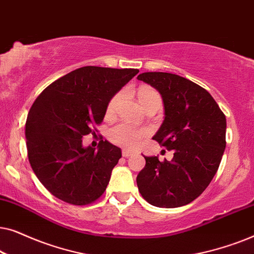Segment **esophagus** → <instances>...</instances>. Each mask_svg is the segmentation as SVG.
I'll return each instance as SVG.
<instances>
[{
  "label": "esophagus",
  "mask_w": 254,
  "mask_h": 254,
  "mask_svg": "<svg viewBox=\"0 0 254 254\" xmlns=\"http://www.w3.org/2000/svg\"><path fill=\"white\" fill-rule=\"evenodd\" d=\"M135 154H136V152L131 151V150H129V149H124V150H123V156H124V157H126V158L131 157V156L135 155Z\"/></svg>",
  "instance_id": "1"
}]
</instances>
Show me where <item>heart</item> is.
Wrapping results in <instances>:
<instances>
[{
    "label": "heart",
    "instance_id": "heart-1",
    "mask_svg": "<svg viewBox=\"0 0 254 254\" xmlns=\"http://www.w3.org/2000/svg\"><path fill=\"white\" fill-rule=\"evenodd\" d=\"M152 98L161 99L159 98V95L155 91V90L147 88V86H143V88L140 89V91H138V100H140V102ZM120 99L121 95L118 93V95L114 96L113 98L110 100L109 105H107V113H113L114 111L117 110V107L120 103ZM145 135H147V131L144 129L135 128L126 123H120L116 125V126L111 128L109 131V136L111 138V141H113L114 143L117 144L125 145V147H137V145L141 143V141L143 140Z\"/></svg>",
    "mask_w": 254,
    "mask_h": 254
}]
</instances>
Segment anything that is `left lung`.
I'll return each instance as SVG.
<instances>
[{"mask_svg":"<svg viewBox=\"0 0 254 254\" xmlns=\"http://www.w3.org/2000/svg\"><path fill=\"white\" fill-rule=\"evenodd\" d=\"M137 79L161 93L164 121L152 138L173 150L170 162L144 156L145 166L136 177L138 190L152 206H185L216 175L225 149V116L207 90L182 76L143 72Z\"/></svg>","mask_w":254,"mask_h":254,"instance_id":"left-lung-1","label":"left lung"}]
</instances>
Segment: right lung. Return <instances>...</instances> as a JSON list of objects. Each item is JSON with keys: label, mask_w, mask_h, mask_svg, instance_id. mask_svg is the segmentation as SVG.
I'll list each match as a JSON object with an SVG mask.
<instances>
[{"label": "right lung", "mask_w": 254, "mask_h": 254, "mask_svg": "<svg viewBox=\"0 0 254 254\" xmlns=\"http://www.w3.org/2000/svg\"><path fill=\"white\" fill-rule=\"evenodd\" d=\"M137 69L82 67L48 85L27 114V156L39 182L58 199L91 203L106 190L121 149L109 141L83 147L82 137L105 117L110 100Z\"/></svg>", "instance_id": "right-lung-1"}]
</instances>
